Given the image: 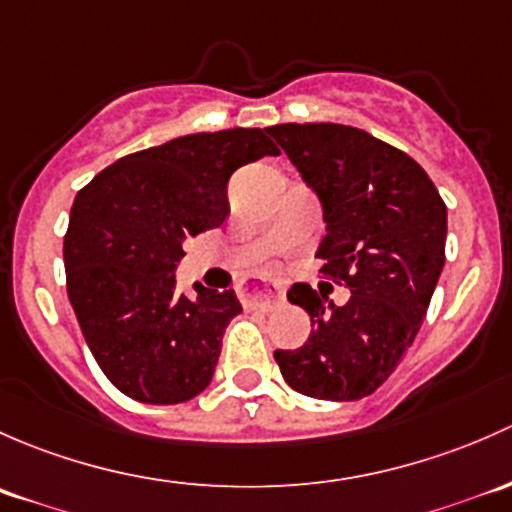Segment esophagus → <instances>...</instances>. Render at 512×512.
<instances>
[{
	"label": "esophagus",
	"mask_w": 512,
	"mask_h": 512,
	"mask_svg": "<svg viewBox=\"0 0 512 512\" xmlns=\"http://www.w3.org/2000/svg\"><path fill=\"white\" fill-rule=\"evenodd\" d=\"M283 298H286V293L278 283H256V286H249L244 291V303L251 305V308L266 310V313L281 305Z\"/></svg>",
	"instance_id": "obj_1"
}]
</instances>
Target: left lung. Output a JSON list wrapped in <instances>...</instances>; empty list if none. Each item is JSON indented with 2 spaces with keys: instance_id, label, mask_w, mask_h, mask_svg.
<instances>
[{
  "instance_id": "obj_1",
  "label": "left lung",
  "mask_w": 512,
  "mask_h": 512,
  "mask_svg": "<svg viewBox=\"0 0 512 512\" xmlns=\"http://www.w3.org/2000/svg\"><path fill=\"white\" fill-rule=\"evenodd\" d=\"M318 194L320 271L350 288L335 305L308 283L288 300L310 315L298 350H276L283 379L313 399L352 402L389 377L421 328L446 261V204L407 152L337 123L266 128Z\"/></svg>"
}]
</instances>
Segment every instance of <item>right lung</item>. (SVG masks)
Here are the masks:
<instances>
[{
    "label": "right lung",
    "mask_w": 512,
    "mask_h": 512,
    "mask_svg": "<svg viewBox=\"0 0 512 512\" xmlns=\"http://www.w3.org/2000/svg\"><path fill=\"white\" fill-rule=\"evenodd\" d=\"M278 155L258 128L175 138L113 162L76 194L63 236L68 300L105 377L145 404H179L212 382L234 291L177 293L184 244L229 214L239 167Z\"/></svg>",
    "instance_id": "add662e5"
}]
</instances>
